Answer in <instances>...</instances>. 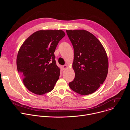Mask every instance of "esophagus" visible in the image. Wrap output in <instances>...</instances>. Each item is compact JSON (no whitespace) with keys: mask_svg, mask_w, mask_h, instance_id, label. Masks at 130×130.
Instances as JSON below:
<instances>
[{"mask_svg":"<svg viewBox=\"0 0 130 130\" xmlns=\"http://www.w3.org/2000/svg\"><path fill=\"white\" fill-rule=\"evenodd\" d=\"M67 68H68V66H67V65H63V67H62L63 70H65V69H67Z\"/></svg>","mask_w":130,"mask_h":130,"instance_id":"esophagus-1","label":"esophagus"}]
</instances>
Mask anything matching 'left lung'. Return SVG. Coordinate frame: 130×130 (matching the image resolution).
<instances>
[{"label": "left lung", "instance_id": "obj_1", "mask_svg": "<svg viewBox=\"0 0 130 130\" xmlns=\"http://www.w3.org/2000/svg\"><path fill=\"white\" fill-rule=\"evenodd\" d=\"M74 50L72 68L74 80L70 88L77 93L87 95L103 83L108 73L106 52L96 37L85 30H66Z\"/></svg>", "mask_w": 130, "mask_h": 130}]
</instances>
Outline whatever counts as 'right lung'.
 Returning <instances> with one entry per match:
<instances>
[{
	"label": "right lung",
	"mask_w": 130,
	"mask_h": 130,
	"mask_svg": "<svg viewBox=\"0 0 130 130\" xmlns=\"http://www.w3.org/2000/svg\"><path fill=\"white\" fill-rule=\"evenodd\" d=\"M65 35L61 30H39L20 47L16 59L17 71L26 87L33 93L42 95L54 88L60 73L54 52Z\"/></svg>",
	"instance_id": "obj_1"
}]
</instances>
